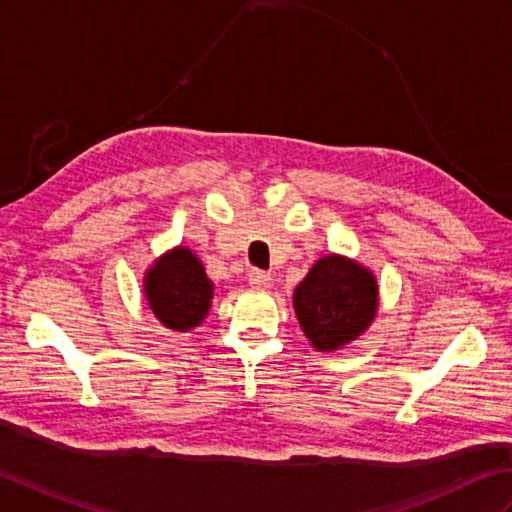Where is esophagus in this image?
I'll list each match as a JSON object with an SVG mask.
<instances>
[{
	"label": "esophagus",
	"instance_id": "34e87169",
	"mask_svg": "<svg viewBox=\"0 0 512 512\" xmlns=\"http://www.w3.org/2000/svg\"><path fill=\"white\" fill-rule=\"evenodd\" d=\"M271 280L274 278H271V274H267V271H260V269L249 271V285L254 289H269Z\"/></svg>",
	"mask_w": 512,
	"mask_h": 512
}]
</instances>
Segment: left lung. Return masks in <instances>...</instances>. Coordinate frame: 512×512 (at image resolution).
I'll return each mask as SVG.
<instances>
[{
    "label": "left lung",
    "mask_w": 512,
    "mask_h": 512,
    "mask_svg": "<svg viewBox=\"0 0 512 512\" xmlns=\"http://www.w3.org/2000/svg\"><path fill=\"white\" fill-rule=\"evenodd\" d=\"M380 285L369 267L342 254L318 258L294 289V311L311 347L333 353L378 316Z\"/></svg>",
    "instance_id": "8db88e82"
}]
</instances>
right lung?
Returning a JSON list of instances; mask_svg holds the SVG:
<instances>
[{
	"label": "right lung",
	"mask_w": 512,
	"mask_h": 512,
	"mask_svg": "<svg viewBox=\"0 0 512 512\" xmlns=\"http://www.w3.org/2000/svg\"><path fill=\"white\" fill-rule=\"evenodd\" d=\"M143 298L163 327L185 333L210 314L214 283L201 258L190 247L176 245L145 269Z\"/></svg>",
	"instance_id": "1"
}]
</instances>
